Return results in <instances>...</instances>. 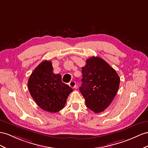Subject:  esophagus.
Instances as JSON below:
<instances>
[{
    "instance_id": "34e87169",
    "label": "esophagus",
    "mask_w": 148,
    "mask_h": 148,
    "mask_svg": "<svg viewBox=\"0 0 148 148\" xmlns=\"http://www.w3.org/2000/svg\"><path fill=\"white\" fill-rule=\"evenodd\" d=\"M69 86L72 88H75V86H76V82L75 81H71L69 83Z\"/></svg>"
}]
</instances>
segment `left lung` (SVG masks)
I'll return each instance as SVG.
<instances>
[{"label": "left lung", "mask_w": 148, "mask_h": 148, "mask_svg": "<svg viewBox=\"0 0 148 148\" xmlns=\"http://www.w3.org/2000/svg\"><path fill=\"white\" fill-rule=\"evenodd\" d=\"M82 73L79 90L84 97L86 106L96 113L104 111L119 89L118 74L104 60L94 56L86 60Z\"/></svg>", "instance_id": "8db88e82"}]
</instances>
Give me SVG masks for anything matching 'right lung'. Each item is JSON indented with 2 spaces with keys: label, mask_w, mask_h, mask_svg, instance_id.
<instances>
[{
  "label": "right lung",
  "mask_w": 148,
  "mask_h": 148,
  "mask_svg": "<svg viewBox=\"0 0 148 148\" xmlns=\"http://www.w3.org/2000/svg\"><path fill=\"white\" fill-rule=\"evenodd\" d=\"M28 89L33 99L44 111L56 112L64 108L73 89L62 82L60 74L53 73L52 62L44 60L30 75Z\"/></svg>",
  "instance_id": "1"
}]
</instances>
